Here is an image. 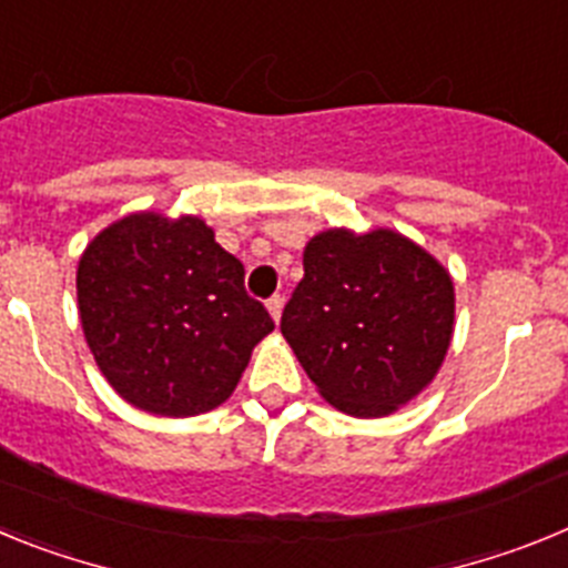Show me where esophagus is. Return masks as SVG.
Wrapping results in <instances>:
<instances>
[{"mask_svg": "<svg viewBox=\"0 0 568 568\" xmlns=\"http://www.w3.org/2000/svg\"><path fill=\"white\" fill-rule=\"evenodd\" d=\"M281 307H284V298H281V295L267 298V310H270V315H273V321L281 318Z\"/></svg>", "mask_w": 568, "mask_h": 568, "instance_id": "obj_1", "label": "esophagus"}]
</instances>
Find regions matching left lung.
<instances>
[{
	"label": "left lung",
	"instance_id": "obj_1",
	"mask_svg": "<svg viewBox=\"0 0 568 568\" xmlns=\"http://www.w3.org/2000/svg\"><path fill=\"white\" fill-rule=\"evenodd\" d=\"M453 321V278L426 250L393 230H327L304 250L281 333L329 404L381 418L435 378Z\"/></svg>",
	"mask_w": 568,
	"mask_h": 568
}]
</instances>
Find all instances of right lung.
Here are the masks:
<instances>
[{
	"mask_svg": "<svg viewBox=\"0 0 568 568\" xmlns=\"http://www.w3.org/2000/svg\"><path fill=\"white\" fill-rule=\"evenodd\" d=\"M79 315L99 369L144 413L187 418L230 398L275 321L244 264L193 215L135 213L90 241Z\"/></svg>",
	"mask_w": 568,
	"mask_h": 568,
	"instance_id": "1",
	"label": "right lung"
}]
</instances>
